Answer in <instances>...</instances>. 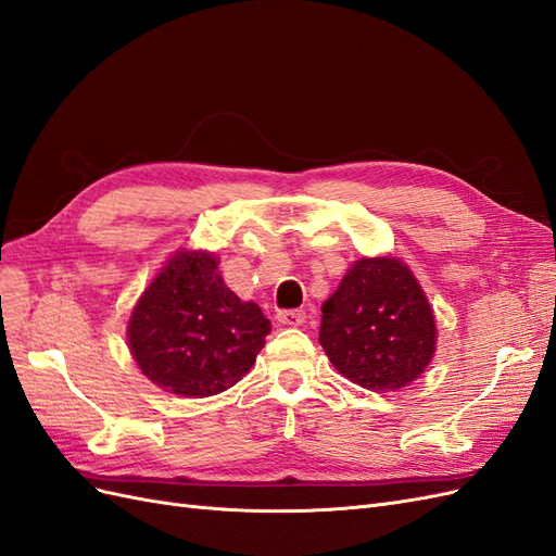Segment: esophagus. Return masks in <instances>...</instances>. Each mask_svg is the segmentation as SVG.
<instances>
[{"instance_id":"1","label":"esophagus","mask_w":556,"mask_h":556,"mask_svg":"<svg viewBox=\"0 0 556 556\" xmlns=\"http://www.w3.org/2000/svg\"><path fill=\"white\" fill-rule=\"evenodd\" d=\"M278 323L285 327H299L306 323V313L304 311H278Z\"/></svg>"}]
</instances>
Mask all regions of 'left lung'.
Here are the masks:
<instances>
[{
    "instance_id": "8db88e82",
    "label": "left lung",
    "mask_w": 556,
    "mask_h": 556,
    "mask_svg": "<svg viewBox=\"0 0 556 556\" xmlns=\"http://www.w3.org/2000/svg\"><path fill=\"white\" fill-rule=\"evenodd\" d=\"M319 345L336 371L371 392L413 382L433 357L435 325L410 268L394 257L359 260L325 301Z\"/></svg>"
}]
</instances>
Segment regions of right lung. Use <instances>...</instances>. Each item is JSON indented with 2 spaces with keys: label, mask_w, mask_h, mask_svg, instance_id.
Returning <instances> with one entry per match:
<instances>
[{
  "label": "right lung",
  "mask_w": 556,
  "mask_h": 556,
  "mask_svg": "<svg viewBox=\"0 0 556 556\" xmlns=\"http://www.w3.org/2000/svg\"><path fill=\"white\" fill-rule=\"evenodd\" d=\"M271 323L243 304L206 252H178L143 292L127 327L141 371L166 392L213 396L255 364Z\"/></svg>",
  "instance_id": "obj_1"
}]
</instances>
